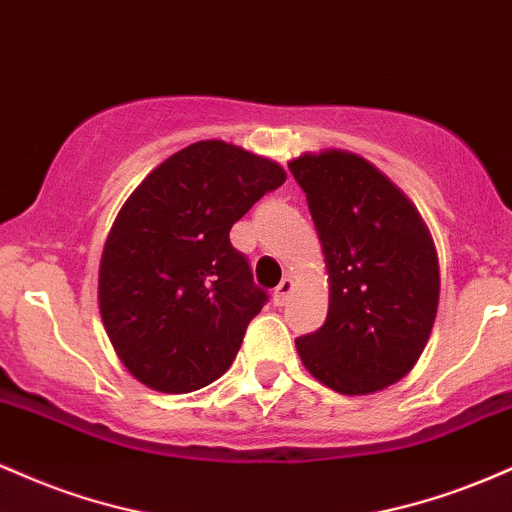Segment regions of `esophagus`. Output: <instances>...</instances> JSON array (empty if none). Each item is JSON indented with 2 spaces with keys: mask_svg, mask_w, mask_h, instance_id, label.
<instances>
[{
  "mask_svg": "<svg viewBox=\"0 0 512 512\" xmlns=\"http://www.w3.org/2000/svg\"><path fill=\"white\" fill-rule=\"evenodd\" d=\"M291 293H293V279L291 276H286V279H281V284L274 289V303L284 305L286 301H289Z\"/></svg>",
  "mask_w": 512,
  "mask_h": 512,
  "instance_id": "esophagus-1",
  "label": "esophagus"
}]
</instances>
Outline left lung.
I'll use <instances>...</instances> for the list:
<instances>
[{
    "mask_svg": "<svg viewBox=\"0 0 512 512\" xmlns=\"http://www.w3.org/2000/svg\"><path fill=\"white\" fill-rule=\"evenodd\" d=\"M289 168L308 199L330 284L325 325L296 339L298 356L342 395L385 390L416 366L436 322L431 231L414 202L358 154L305 151Z\"/></svg>",
    "mask_w": 512,
    "mask_h": 512,
    "instance_id": "1",
    "label": "left lung"
}]
</instances>
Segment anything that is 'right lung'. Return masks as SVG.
<instances>
[{"label":"right lung","instance_id":"1","mask_svg":"<svg viewBox=\"0 0 512 512\" xmlns=\"http://www.w3.org/2000/svg\"><path fill=\"white\" fill-rule=\"evenodd\" d=\"M286 170L221 139L158 163L105 238L98 308L117 358L139 383L185 395L226 373L267 293L231 245V226Z\"/></svg>","mask_w":512,"mask_h":512}]
</instances>
